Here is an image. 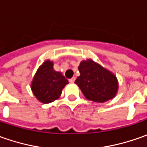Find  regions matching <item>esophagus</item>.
<instances>
[{
	"instance_id": "1",
	"label": "esophagus",
	"mask_w": 147,
	"mask_h": 147,
	"mask_svg": "<svg viewBox=\"0 0 147 147\" xmlns=\"http://www.w3.org/2000/svg\"><path fill=\"white\" fill-rule=\"evenodd\" d=\"M74 81H75V78H72L69 79V82H71V83H74Z\"/></svg>"
}]
</instances>
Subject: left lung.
Instances as JSON below:
<instances>
[{
	"label": "left lung",
	"mask_w": 147,
	"mask_h": 147,
	"mask_svg": "<svg viewBox=\"0 0 147 147\" xmlns=\"http://www.w3.org/2000/svg\"><path fill=\"white\" fill-rule=\"evenodd\" d=\"M78 70L80 76L77 78L75 83L88 100L103 103L115 96L119 82L111 71L92 59L82 60Z\"/></svg>",
	"instance_id": "obj_1"
}]
</instances>
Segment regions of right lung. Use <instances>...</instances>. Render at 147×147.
<instances>
[{
	"instance_id": "add662e5",
	"label": "right lung",
	"mask_w": 147,
	"mask_h": 147,
	"mask_svg": "<svg viewBox=\"0 0 147 147\" xmlns=\"http://www.w3.org/2000/svg\"><path fill=\"white\" fill-rule=\"evenodd\" d=\"M53 61L46 59L37 69L31 82V90L35 97L43 104L57 100L62 90L69 83L62 73L54 69Z\"/></svg>"
}]
</instances>
